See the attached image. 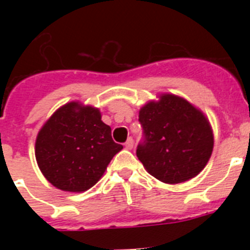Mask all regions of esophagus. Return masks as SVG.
<instances>
[{"mask_svg": "<svg viewBox=\"0 0 250 250\" xmlns=\"http://www.w3.org/2000/svg\"><path fill=\"white\" fill-rule=\"evenodd\" d=\"M125 146H126L127 149H132V146H134V140H132V138L127 139L126 143H125Z\"/></svg>", "mask_w": 250, "mask_h": 250, "instance_id": "esophagus-1", "label": "esophagus"}]
</instances>
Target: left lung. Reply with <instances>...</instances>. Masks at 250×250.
I'll list each match as a JSON object with an SVG mask.
<instances>
[{
  "label": "left lung",
  "instance_id": "1",
  "mask_svg": "<svg viewBox=\"0 0 250 250\" xmlns=\"http://www.w3.org/2000/svg\"><path fill=\"white\" fill-rule=\"evenodd\" d=\"M143 140L136 155L160 182L178 184L204 169L213 151V131L203 112L175 95H163L139 112Z\"/></svg>",
  "mask_w": 250,
  "mask_h": 250
}]
</instances>
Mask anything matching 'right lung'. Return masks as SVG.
I'll use <instances>...</instances> for the list:
<instances>
[{"label": "right lung", "instance_id": "obj_1", "mask_svg": "<svg viewBox=\"0 0 250 250\" xmlns=\"http://www.w3.org/2000/svg\"><path fill=\"white\" fill-rule=\"evenodd\" d=\"M37 164L54 187L85 191L100 180L123 145L111 138V127L101 121L99 109L70 103L60 107L40 130Z\"/></svg>", "mask_w": 250, "mask_h": 250}]
</instances>
